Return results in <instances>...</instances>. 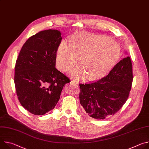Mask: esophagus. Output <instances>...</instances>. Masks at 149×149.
<instances>
[{
    "label": "esophagus",
    "mask_w": 149,
    "mask_h": 149,
    "mask_svg": "<svg viewBox=\"0 0 149 149\" xmlns=\"http://www.w3.org/2000/svg\"><path fill=\"white\" fill-rule=\"evenodd\" d=\"M71 82H72V84H74V86H78V82L77 81H75V80H74V79H71Z\"/></svg>",
    "instance_id": "obj_1"
}]
</instances>
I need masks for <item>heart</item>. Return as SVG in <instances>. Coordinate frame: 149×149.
Returning <instances> with one entry per match:
<instances>
[{"label":"heart","instance_id":"1","mask_svg":"<svg viewBox=\"0 0 149 149\" xmlns=\"http://www.w3.org/2000/svg\"><path fill=\"white\" fill-rule=\"evenodd\" d=\"M120 53L119 45L110 37L82 33L71 38V44L62 41L56 55V65L66 72L77 63L72 75L76 77L97 80L107 75L117 61Z\"/></svg>","mask_w":149,"mask_h":149}]
</instances>
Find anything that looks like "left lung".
Wrapping results in <instances>:
<instances>
[{"label":"left lung","instance_id":"1","mask_svg":"<svg viewBox=\"0 0 149 149\" xmlns=\"http://www.w3.org/2000/svg\"><path fill=\"white\" fill-rule=\"evenodd\" d=\"M133 79L129 56L121 60L109 74L100 80L79 84V101L84 110L97 120L116 113L126 102Z\"/></svg>","mask_w":149,"mask_h":149}]
</instances>
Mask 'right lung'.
<instances>
[{
	"mask_svg": "<svg viewBox=\"0 0 149 149\" xmlns=\"http://www.w3.org/2000/svg\"><path fill=\"white\" fill-rule=\"evenodd\" d=\"M61 40L58 30L40 31L26 41L16 61L14 82L18 100L34 115H44L53 110L63 87L70 82L55 68Z\"/></svg>",
	"mask_w": 149,
	"mask_h": 149,
	"instance_id": "add662e5",
	"label": "right lung"
}]
</instances>
